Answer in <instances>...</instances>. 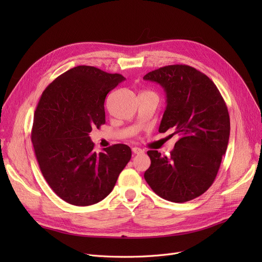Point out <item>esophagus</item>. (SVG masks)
<instances>
[{"instance_id":"obj_1","label":"esophagus","mask_w":262,"mask_h":262,"mask_svg":"<svg viewBox=\"0 0 262 262\" xmlns=\"http://www.w3.org/2000/svg\"><path fill=\"white\" fill-rule=\"evenodd\" d=\"M133 152L135 154H143L144 150L142 148H140V147H133Z\"/></svg>"}]
</instances>
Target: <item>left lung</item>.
I'll return each mask as SVG.
<instances>
[{"label": "left lung", "mask_w": 262, "mask_h": 262, "mask_svg": "<svg viewBox=\"0 0 262 262\" xmlns=\"http://www.w3.org/2000/svg\"><path fill=\"white\" fill-rule=\"evenodd\" d=\"M143 79L157 82L167 94L159 133L172 129L180 137L170 156L148 150L145 181L167 201L193 200L213 184L226 152L230 132L226 104L214 82L190 66L162 67Z\"/></svg>", "instance_id": "left-lung-1"}]
</instances>
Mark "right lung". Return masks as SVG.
<instances>
[{
	"mask_svg": "<svg viewBox=\"0 0 262 262\" xmlns=\"http://www.w3.org/2000/svg\"><path fill=\"white\" fill-rule=\"evenodd\" d=\"M124 78L90 66H78L54 79L34 114L32 142L39 167L64 202L89 206L113 191L132 157L126 144L93 150L89 133L105 124L104 102Z\"/></svg>",
	"mask_w": 262,
	"mask_h": 262,
	"instance_id": "obj_1",
	"label": "right lung"
}]
</instances>
